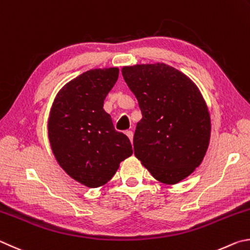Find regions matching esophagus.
<instances>
[{
    "instance_id": "esophagus-1",
    "label": "esophagus",
    "mask_w": 250,
    "mask_h": 250,
    "mask_svg": "<svg viewBox=\"0 0 250 250\" xmlns=\"http://www.w3.org/2000/svg\"><path fill=\"white\" fill-rule=\"evenodd\" d=\"M126 135H127V137L130 139V142L133 143V137H134V133L132 130H126Z\"/></svg>"
}]
</instances>
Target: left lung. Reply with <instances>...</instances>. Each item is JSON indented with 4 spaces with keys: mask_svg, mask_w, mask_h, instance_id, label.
<instances>
[{
    "mask_svg": "<svg viewBox=\"0 0 250 250\" xmlns=\"http://www.w3.org/2000/svg\"><path fill=\"white\" fill-rule=\"evenodd\" d=\"M122 74L143 115L135 130L134 154L157 180L176 185L207 154L211 137L208 105L195 83L171 65H128Z\"/></svg>",
    "mask_w": 250,
    "mask_h": 250,
    "instance_id": "obj_1",
    "label": "left lung"
}]
</instances>
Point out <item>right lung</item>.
<instances>
[{"label":"right lung","mask_w":250,"mask_h":250,"mask_svg":"<svg viewBox=\"0 0 250 250\" xmlns=\"http://www.w3.org/2000/svg\"><path fill=\"white\" fill-rule=\"evenodd\" d=\"M118 71L103 68L80 74L57 93L50 108L48 138L57 163L89 188L107 183L133 154L128 137L116 132L103 108Z\"/></svg>","instance_id":"add662e5"}]
</instances>
